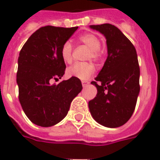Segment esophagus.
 I'll return each instance as SVG.
<instances>
[{"label":"esophagus","mask_w":160,"mask_h":160,"mask_svg":"<svg viewBox=\"0 0 160 160\" xmlns=\"http://www.w3.org/2000/svg\"><path fill=\"white\" fill-rule=\"evenodd\" d=\"M88 84H89L88 81H82V87H86L87 86H88Z\"/></svg>","instance_id":"esophagus-1"}]
</instances>
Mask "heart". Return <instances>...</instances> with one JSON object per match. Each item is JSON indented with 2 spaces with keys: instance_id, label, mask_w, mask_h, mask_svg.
<instances>
[{
  "instance_id": "heart-1",
  "label": "heart",
  "mask_w": 160,
  "mask_h": 160,
  "mask_svg": "<svg viewBox=\"0 0 160 160\" xmlns=\"http://www.w3.org/2000/svg\"><path fill=\"white\" fill-rule=\"evenodd\" d=\"M80 41L91 49L89 58L98 61L100 58V40L92 33H87L80 37ZM73 47L69 41H67L61 48V57L65 62H70L72 60ZM95 68L90 62H77L67 69L68 77H74L80 80H86L94 73Z\"/></svg>"
}]
</instances>
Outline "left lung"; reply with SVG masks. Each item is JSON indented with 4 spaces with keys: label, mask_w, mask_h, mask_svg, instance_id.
<instances>
[{
    "label": "left lung",
    "mask_w": 160,
    "mask_h": 160,
    "mask_svg": "<svg viewBox=\"0 0 160 160\" xmlns=\"http://www.w3.org/2000/svg\"><path fill=\"white\" fill-rule=\"evenodd\" d=\"M106 39L107 59L95 80L98 93L88 106L98 123L118 128L134 113L140 92V67L132 42L118 27L111 24L90 26Z\"/></svg>",
    "instance_id": "obj_1"
}]
</instances>
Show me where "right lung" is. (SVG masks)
Segmentation results:
<instances>
[{"instance_id":"right-lung-1","label":"right lung","mask_w":160,"mask_h":160,"mask_svg":"<svg viewBox=\"0 0 160 160\" xmlns=\"http://www.w3.org/2000/svg\"><path fill=\"white\" fill-rule=\"evenodd\" d=\"M78 27L47 26L30 37L19 52L17 85L19 103L26 117L41 127H51L65 118L70 104L82 90L81 81L71 77L57 85L66 65L61 48Z\"/></svg>"}]
</instances>
